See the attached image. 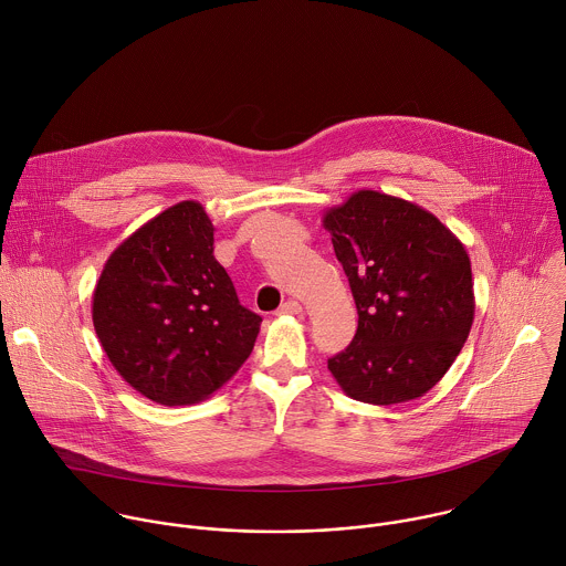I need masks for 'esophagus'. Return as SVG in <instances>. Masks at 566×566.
<instances>
[{"label": "esophagus", "instance_id": "34e87169", "mask_svg": "<svg viewBox=\"0 0 566 566\" xmlns=\"http://www.w3.org/2000/svg\"><path fill=\"white\" fill-rule=\"evenodd\" d=\"M300 313H302V304L295 300H289L277 308V315H300Z\"/></svg>", "mask_w": 566, "mask_h": 566}]
</instances>
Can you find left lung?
Masks as SVG:
<instances>
[{"instance_id":"8db88e82","label":"left lung","mask_w":566,"mask_h":566,"mask_svg":"<svg viewBox=\"0 0 566 566\" xmlns=\"http://www.w3.org/2000/svg\"><path fill=\"white\" fill-rule=\"evenodd\" d=\"M355 304L357 333L328 359L355 401L395 406L423 397L450 370L474 322L463 242L430 211L373 189L324 213Z\"/></svg>"}]
</instances>
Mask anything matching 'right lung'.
<instances>
[{"label": "right lung", "mask_w": 566, "mask_h": 566, "mask_svg": "<svg viewBox=\"0 0 566 566\" xmlns=\"http://www.w3.org/2000/svg\"><path fill=\"white\" fill-rule=\"evenodd\" d=\"M205 207L182 200L107 258L92 295L96 337L116 373L160 406L207 399L253 350L262 317L238 302L213 258Z\"/></svg>", "instance_id": "1"}]
</instances>
